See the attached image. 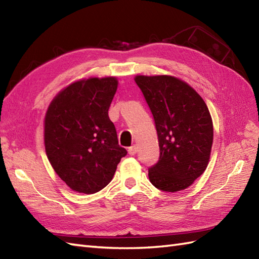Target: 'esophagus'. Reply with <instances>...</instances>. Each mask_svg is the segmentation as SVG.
Here are the masks:
<instances>
[{
  "mask_svg": "<svg viewBox=\"0 0 259 259\" xmlns=\"http://www.w3.org/2000/svg\"><path fill=\"white\" fill-rule=\"evenodd\" d=\"M138 152V148H137V145H132V147H130L129 149H128V153H129V155H135L136 153Z\"/></svg>",
  "mask_w": 259,
  "mask_h": 259,
  "instance_id": "obj_1",
  "label": "esophagus"
}]
</instances>
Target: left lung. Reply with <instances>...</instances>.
<instances>
[{"label":"left lung","instance_id":"left-lung-1","mask_svg":"<svg viewBox=\"0 0 259 259\" xmlns=\"http://www.w3.org/2000/svg\"><path fill=\"white\" fill-rule=\"evenodd\" d=\"M153 115L160 158L149 168L157 189L175 193L186 189L200 176L210 158L213 124L198 93L169 75L135 77Z\"/></svg>","mask_w":259,"mask_h":259}]
</instances>
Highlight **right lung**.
I'll list each match as a JSON object with an SVG mask.
<instances>
[{
  "instance_id": "right-lung-1",
  "label": "right lung",
  "mask_w": 259,
  "mask_h": 259,
  "mask_svg": "<svg viewBox=\"0 0 259 259\" xmlns=\"http://www.w3.org/2000/svg\"><path fill=\"white\" fill-rule=\"evenodd\" d=\"M118 88L114 76L70 84L54 98L45 117V148L59 177L77 193L107 186L127 151L118 144L108 109Z\"/></svg>"
}]
</instances>
